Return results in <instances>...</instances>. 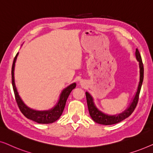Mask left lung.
Here are the masks:
<instances>
[{"label": "left lung", "mask_w": 153, "mask_h": 153, "mask_svg": "<svg viewBox=\"0 0 153 153\" xmlns=\"http://www.w3.org/2000/svg\"><path fill=\"white\" fill-rule=\"evenodd\" d=\"M135 56L137 61L139 62V84H138L137 92H136L132 100H131V102H130V104H129L128 107H127L124 111L120 113V114H119L113 115V116L104 114V113L101 111L99 110L97 108L95 102H94L93 97H92L91 94H90L88 92H85V96H86L87 104L90 116H91L92 119H93L95 123H98V124L104 125H111L116 124V123H118L121 122L122 120H125V118H128V117L132 114L134 111L136 106H137L138 100H139L140 91H141L142 83H143V62H142L141 55H140L139 50L137 49H136Z\"/></svg>", "instance_id": "1"}]
</instances>
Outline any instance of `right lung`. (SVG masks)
Masks as SVG:
<instances>
[{
  "instance_id": "add662e5",
  "label": "right lung",
  "mask_w": 153,
  "mask_h": 153,
  "mask_svg": "<svg viewBox=\"0 0 153 153\" xmlns=\"http://www.w3.org/2000/svg\"><path fill=\"white\" fill-rule=\"evenodd\" d=\"M19 53H16V55L14 58L13 64H12V87H13L14 95H15V99L16 103L18 104L19 108L23 114L27 118L30 119L31 120L35 121L37 123L40 124H49L55 122L60 118L62 112H63L64 108L65 106L66 101L70 95V94L72 91L76 87V83H73L68 87L62 90V91L60 93L59 100L55 106L51 109L49 110H44L39 111L35 110L33 108H31L26 105L23 101L20 95H19L15 85V81H14V68H15V62L17 58Z\"/></svg>"
}]
</instances>
